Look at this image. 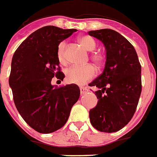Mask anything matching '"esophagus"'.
<instances>
[{
  "instance_id": "34e87169",
  "label": "esophagus",
  "mask_w": 157,
  "mask_h": 157,
  "mask_svg": "<svg viewBox=\"0 0 157 157\" xmlns=\"http://www.w3.org/2000/svg\"><path fill=\"white\" fill-rule=\"evenodd\" d=\"M79 90H80L81 94H85V93H86V92L88 91L87 88H84V87H80V88H79Z\"/></svg>"
}]
</instances>
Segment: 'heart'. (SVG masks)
I'll return each mask as SVG.
<instances>
[{"mask_svg":"<svg viewBox=\"0 0 157 157\" xmlns=\"http://www.w3.org/2000/svg\"><path fill=\"white\" fill-rule=\"evenodd\" d=\"M78 42L88 52H93L96 48L95 41L88 35L78 38ZM66 42L63 41L58 45L57 49V60L60 64H67L66 56ZM90 59L96 64H101L104 60V56L101 52H94L90 55ZM95 68L91 64L85 66H73L66 71V78L68 83L83 84L88 81L91 80L95 75Z\"/></svg>","mask_w":157,"mask_h":157,"instance_id":"obj_1","label":"heart"}]
</instances>
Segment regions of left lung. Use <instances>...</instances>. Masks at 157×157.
Instances as JSON below:
<instances>
[{"label":"left lung","mask_w":157,"mask_h":157,"mask_svg":"<svg viewBox=\"0 0 157 157\" xmlns=\"http://www.w3.org/2000/svg\"><path fill=\"white\" fill-rule=\"evenodd\" d=\"M89 34L102 41L106 50L103 73L89 84L97 88L98 99L90 119L94 128L113 133L126 126L136 111L142 90L141 65L134 46L117 31L104 29Z\"/></svg>","instance_id":"obj_1"}]
</instances>
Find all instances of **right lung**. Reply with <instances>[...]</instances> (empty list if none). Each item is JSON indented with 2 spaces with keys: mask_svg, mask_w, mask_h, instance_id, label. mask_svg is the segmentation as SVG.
Instances as JSON below:
<instances>
[{
  "mask_svg": "<svg viewBox=\"0 0 157 157\" xmlns=\"http://www.w3.org/2000/svg\"><path fill=\"white\" fill-rule=\"evenodd\" d=\"M74 32L56 26L40 28L22 42L13 56L9 85L13 101L23 120L39 133L63 128L79 98L77 84L52 85V78L61 82L65 77L56 56L58 45Z\"/></svg>",
  "mask_w": 157,
  "mask_h": 157,
  "instance_id": "obj_1",
  "label": "right lung"
}]
</instances>
